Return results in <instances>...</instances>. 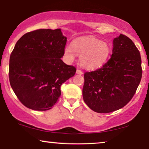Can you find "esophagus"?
<instances>
[{"mask_svg": "<svg viewBox=\"0 0 149 149\" xmlns=\"http://www.w3.org/2000/svg\"><path fill=\"white\" fill-rule=\"evenodd\" d=\"M76 73H77V74H79V75H82V74H83V72H82V70H80V69H77Z\"/></svg>", "mask_w": 149, "mask_h": 149, "instance_id": "1", "label": "esophagus"}]
</instances>
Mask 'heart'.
Masks as SVG:
<instances>
[{
    "label": "heart",
    "mask_w": 149,
    "mask_h": 149,
    "mask_svg": "<svg viewBox=\"0 0 149 149\" xmlns=\"http://www.w3.org/2000/svg\"><path fill=\"white\" fill-rule=\"evenodd\" d=\"M108 43L95 37H82L71 43V47H65V58L69 62L78 56L81 66L87 69H95L102 66L110 54Z\"/></svg>",
    "instance_id": "1"
}]
</instances>
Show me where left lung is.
<instances>
[{
	"instance_id": "1",
	"label": "left lung",
	"mask_w": 149,
	"mask_h": 149,
	"mask_svg": "<svg viewBox=\"0 0 149 149\" xmlns=\"http://www.w3.org/2000/svg\"><path fill=\"white\" fill-rule=\"evenodd\" d=\"M140 53L124 35L113 40L111 58L100 69L86 72L83 100L95 112L119 110L132 100L142 78Z\"/></svg>"
}]
</instances>
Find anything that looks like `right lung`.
Listing matches in <instances>:
<instances>
[{
    "label": "right lung",
    "mask_w": 149,
    "mask_h": 149,
    "mask_svg": "<svg viewBox=\"0 0 149 149\" xmlns=\"http://www.w3.org/2000/svg\"><path fill=\"white\" fill-rule=\"evenodd\" d=\"M67 37L61 29H38L26 33L10 55L9 77L13 92L28 108H52L61 95V86L76 68L61 60Z\"/></svg>",
    "instance_id": "right-lung-1"
}]
</instances>
